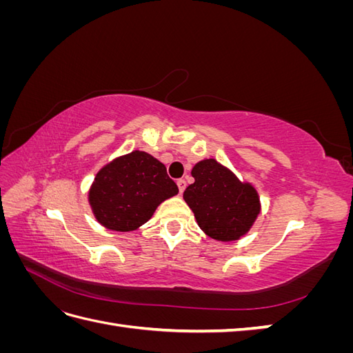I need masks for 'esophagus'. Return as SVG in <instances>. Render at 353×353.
<instances>
[{"label":"esophagus","mask_w":353,"mask_h":353,"mask_svg":"<svg viewBox=\"0 0 353 353\" xmlns=\"http://www.w3.org/2000/svg\"><path fill=\"white\" fill-rule=\"evenodd\" d=\"M176 184H178V188H179V193H184L185 185H187L185 181H184V179H178V181H176Z\"/></svg>","instance_id":"obj_1"}]
</instances>
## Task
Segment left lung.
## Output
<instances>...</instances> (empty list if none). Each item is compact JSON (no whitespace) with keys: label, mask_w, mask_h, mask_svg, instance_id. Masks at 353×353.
<instances>
[{"label":"left lung","mask_w":353,"mask_h":353,"mask_svg":"<svg viewBox=\"0 0 353 353\" xmlns=\"http://www.w3.org/2000/svg\"><path fill=\"white\" fill-rule=\"evenodd\" d=\"M191 175L194 183L185 188L184 200L194 212L199 227L219 241L244 236L261 212L256 190L240 183L215 159L201 160Z\"/></svg>","instance_id":"left-lung-1"}]
</instances>
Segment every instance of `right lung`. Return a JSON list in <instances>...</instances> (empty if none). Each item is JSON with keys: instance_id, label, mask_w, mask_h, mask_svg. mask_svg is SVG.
I'll use <instances>...</instances> for the list:
<instances>
[{"instance_id": "add662e5", "label": "right lung", "mask_w": 353, "mask_h": 353, "mask_svg": "<svg viewBox=\"0 0 353 353\" xmlns=\"http://www.w3.org/2000/svg\"><path fill=\"white\" fill-rule=\"evenodd\" d=\"M178 194L166 166L145 152H132L105 165L90 190L97 221L113 231H132L152 218L163 200Z\"/></svg>"}]
</instances>
